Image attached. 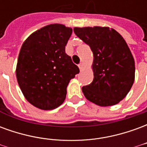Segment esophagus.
<instances>
[{
	"label": "esophagus",
	"instance_id": "1",
	"mask_svg": "<svg viewBox=\"0 0 147 147\" xmlns=\"http://www.w3.org/2000/svg\"><path fill=\"white\" fill-rule=\"evenodd\" d=\"M83 63H80V64H79V68H80V70H82V69H83Z\"/></svg>",
	"mask_w": 147,
	"mask_h": 147
}]
</instances>
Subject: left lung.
I'll return each mask as SVG.
<instances>
[{
    "label": "left lung",
    "instance_id": "left-lung-1",
    "mask_svg": "<svg viewBox=\"0 0 147 147\" xmlns=\"http://www.w3.org/2000/svg\"><path fill=\"white\" fill-rule=\"evenodd\" d=\"M74 32L94 54V80L82 87L84 96L100 106L119 103L135 80V61L125 40L108 27H75Z\"/></svg>",
    "mask_w": 147,
    "mask_h": 147
}]
</instances>
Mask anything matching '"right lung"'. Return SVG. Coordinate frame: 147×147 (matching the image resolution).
<instances>
[{
  "label": "right lung",
  "instance_id": "add662e5",
  "mask_svg": "<svg viewBox=\"0 0 147 147\" xmlns=\"http://www.w3.org/2000/svg\"><path fill=\"white\" fill-rule=\"evenodd\" d=\"M72 33L63 24H49L34 31L23 43L16 65V78L25 98L43 110L64 102L70 80L80 72L65 53Z\"/></svg>",
  "mask_w": 147,
  "mask_h": 147
}]
</instances>
